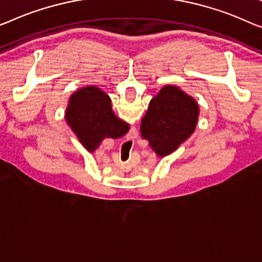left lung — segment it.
I'll list each match as a JSON object with an SVG mask.
<instances>
[{
	"instance_id": "1",
	"label": "left lung",
	"mask_w": 262,
	"mask_h": 262,
	"mask_svg": "<svg viewBox=\"0 0 262 262\" xmlns=\"http://www.w3.org/2000/svg\"><path fill=\"white\" fill-rule=\"evenodd\" d=\"M199 107L174 85H166L153 100L141 124V135L159 156H166L192 135Z\"/></svg>"
}]
</instances>
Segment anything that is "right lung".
<instances>
[{
	"instance_id": "add662e5",
	"label": "right lung",
	"mask_w": 262,
	"mask_h": 262,
	"mask_svg": "<svg viewBox=\"0 0 262 262\" xmlns=\"http://www.w3.org/2000/svg\"><path fill=\"white\" fill-rule=\"evenodd\" d=\"M66 118L89 151L95 150L104 138L118 139L129 129L114 115L107 94L96 87H85L73 94Z\"/></svg>"
}]
</instances>
